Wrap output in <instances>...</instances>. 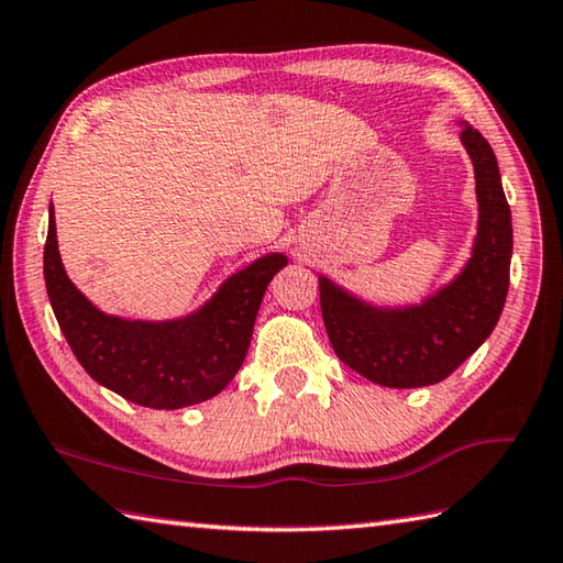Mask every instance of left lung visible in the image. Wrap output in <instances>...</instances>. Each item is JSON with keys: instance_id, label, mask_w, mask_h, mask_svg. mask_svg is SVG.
<instances>
[{"instance_id": "obj_1", "label": "left lung", "mask_w": 563, "mask_h": 563, "mask_svg": "<svg viewBox=\"0 0 563 563\" xmlns=\"http://www.w3.org/2000/svg\"><path fill=\"white\" fill-rule=\"evenodd\" d=\"M461 143L476 175L478 227L454 278L412 305H376L319 275L329 341L349 368L385 388H424L454 373L498 324L510 285L512 217L498 158L468 121Z\"/></svg>"}]
</instances>
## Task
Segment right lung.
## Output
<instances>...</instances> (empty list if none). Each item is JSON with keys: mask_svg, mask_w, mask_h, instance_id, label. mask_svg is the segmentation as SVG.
<instances>
[{"mask_svg": "<svg viewBox=\"0 0 563 563\" xmlns=\"http://www.w3.org/2000/svg\"><path fill=\"white\" fill-rule=\"evenodd\" d=\"M283 266H288L283 253H266L231 273L205 305L185 317L151 322L107 314L65 273L53 205L48 207L43 278L60 332L99 385L151 410H180L227 388L246 358L268 283Z\"/></svg>", "mask_w": 563, "mask_h": 563, "instance_id": "right-lung-1", "label": "right lung"}]
</instances>
